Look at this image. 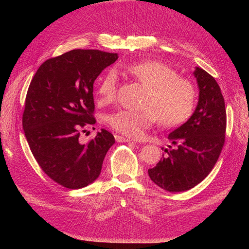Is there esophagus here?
<instances>
[{"mask_svg": "<svg viewBox=\"0 0 249 249\" xmlns=\"http://www.w3.org/2000/svg\"><path fill=\"white\" fill-rule=\"evenodd\" d=\"M115 140L118 142H130V138H125L124 136H120V135H115Z\"/></svg>", "mask_w": 249, "mask_h": 249, "instance_id": "obj_1", "label": "esophagus"}]
</instances>
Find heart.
I'll use <instances>...</instances> for the list:
<instances>
[{
    "mask_svg": "<svg viewBox=\"0 0 249 249\" xmlns=\"http://www.w3.org/2000/svg\"><path fill=\"white\" fill-rule=\"evenodd\" d=\"M125 72L146 88L141 110H117L107 116L113 130L131 138H141L158 120L162 126L173 127L191 115L196 101V89L176 70L155 60L134 62L125 66ZM118 80L110 70L97 84L101 105L113 103L117 95Z\"/></svg>",
    "mask_w": 249,
    "mask_h": 249,
    "instance_id": "obj_1",
    "label": "heart"
}]
</instances>
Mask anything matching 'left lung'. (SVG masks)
Returning a JSON list of instances; mask_svg holds the SVG:
<instances>
[{"instance_id":"left-lung-1","label":"left lung","mask_w":249,"mask_h":249,"mask_svg":"<svg viewBox=\"0 0 249 249\" xmlns=\"http://www.w3.org/2000/svg\"><path fill=\"white\" fill-rule=\"evenodd\" d=\"M199 88L197 107L187 122L172 131L168 139L176 147L165 149L154 168L153 182L169 192L189 190L211 172L220 156L227 131V110L216 80L199 67L194 71Z\"/></svg>"}]
</instances>
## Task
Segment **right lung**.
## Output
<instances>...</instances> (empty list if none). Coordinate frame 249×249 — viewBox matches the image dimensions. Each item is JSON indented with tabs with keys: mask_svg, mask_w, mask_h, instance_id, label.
Returning a JSON list of instances; mask_svg holds the SVG:
<instances>
[{
	"mask_svg": "<svg viewBox=\"0 0 249 249\" xmlns=\"http://www.w3.org/2000/svg\"><path fill=\"white\" fill-rule=\"evenodd\" d=\"M117 58L99 50H72L44 61L30 83L22 113L25 136L43 172L69 189L99 178L115 142L106 130L87 143L80 136L96 123L93 83Z\"/></svg>",
	"mask_w": 249,
	"mask_h": 249,
	"instance_id": "right-lung-1",
	"label": "right lung"
}]
</instances>
